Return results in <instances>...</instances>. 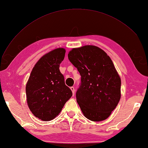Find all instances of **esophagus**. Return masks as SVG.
I'll use <instances>...</instances> for the list:
<instances>
[{"label": "esophagus", "mask_w": 148, "mask_h": 148, "mask_svg": "<svg viewBox=\"0 0 148 148\" xmlns=\"http://www.w3.org/2000/svg\"><path fill=\"white\" fill-rule=\"evenodd\" d=\"M70 89L71 90V91H72V93H73V96L75 95V88L74 87H70Z\"/></svg>", "instance_id": "34e87169"}]
</instances>
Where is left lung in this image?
I'll list each match as a JSON object with an SVG mask.
<instances>
[{"label":"left lung","mask_w":148,"mask_h":148,"mask_svg":"<svg viewBox=\"0 0 148 148\" xmlns=\"http://www.w3.org/2000/svg\"><path fill=\"white\" fill-rule=\"evenodd\" d=\"M69 59L81 75L76 93L84 117L94 122L108 118L121 97V79L110 57L95 46L73 48Z\"/></svg>","instance_id":"1"}]
</instances>
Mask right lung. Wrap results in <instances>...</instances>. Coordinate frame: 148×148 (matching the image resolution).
Masks as SVG:
<instances>
[{
	"mask_svg": "<svg viewBox=\"0 0 148 148\" xmlns=\"http://www.w3.org/2000/svg\"><path fill=\"white\" fill-rule=\"evenodd\" d=\"M65 52L64 48H57L44 55L35 64L26 83L28 106L41 120L56 118L72 96L59 70Z\"/></svg>",
	"mask_w": 148,
	"mask_h": 148,
	"instance_id": "right-lung-1",
	"label": "right lung"
}]
</instances>
